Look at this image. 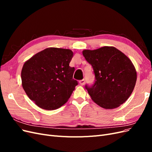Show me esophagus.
Here are the masks:
<instances>
[{"label":"esophagus","mask_w":152,"mask_h":152,"mask_svg":"<svg viewBox=\"0 0 152 152\" xmlns=\"http://www.w3.org/2000/svg\"><path fill=\"white\" fill-rule=\"evenodd\" d=\"M79 84H80V85H81V86H84V84H85V80H84V79L80 80L79 81Z\"/></svg>","instance_id":"esophagus-1"}]
</instances>
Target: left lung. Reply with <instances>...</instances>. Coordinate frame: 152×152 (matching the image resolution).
Segmentation results:
<instances>
[{"label": "left lung", "mask_w": 152, "mask_h": 152, "mask_svg": "<svg viewBox=\"0 0 152 152\" xmlns=\"http://www.w3.org/2000/svg\"><path fill=\"white\" fill-rule=\"evenodd\" d=\"M82 54L93 66L95 74L94 85L86 86L93 102L105 109L115 108L125 103L137 80L131 59L112 46L84 50Z\"/></svg>", "instance_id": "8db88e82"}]
</instances>
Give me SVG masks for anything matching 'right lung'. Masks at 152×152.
<instances>
[{"label": "right lung", "mask_w": 152, "mask_h": 152, "mask_svg": "<svg viewBox=\"0 0 152 152\" xmlns=\"http://www.w3.org/2000/svg\"><path fill=\"white\" fill-rule=\"evenodd\" d=\"M70 49L49 48L34 55L22 68V86L28 98L39 107L53 110L70 98L77 81L73 79L74 67Z\"/></svg>", "instance_id": "obj_1"}]
</instances>
